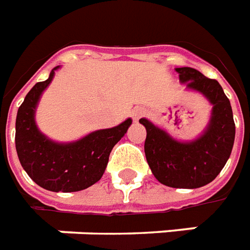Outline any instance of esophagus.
Listing matches in <instances>:
<instances>
[{
    "mask_svg": "<svg viewBox=\"0 0 250 250\" xmlns=\"http://www.w3.org/2000/svg\"><path fill=\"white\" fill-rule=\"evenodd\" d=\"M143 114H145V111L142 108H135L134 111H132V118L135 120L141 119L142 116H143Z\"/></svg>",
    "mask_w": 250,
    "mask_h": 250,
    "instance_id": "esophagus-1",
    "label": "esophagus"
}]
</instances>
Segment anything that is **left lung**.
<instances>
[{
	"label": "left lung",
	"mask_w": 250,
	"mask_h": 250,
	"mask_svg": "<svg viewBox=\"0 0 250 250\" xmlns=\"http://www.w3.org/2000/svg\"><path fill=\"white\" fill-rule=\"evenodd\" d=\"M175 71L188 89L198 91L213 104L211 119L204 135L184 143L174 141L147 119L139 123L146 127L145 152L154 177L170 188H197L210 184L224 168L233 148L236 125L230 102L220 83L190 66Z\"/></svg>",
	"instance_id": "obj_1"
}]
</instances>
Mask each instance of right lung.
Instances as JSON below:
<instances>
[{"label": "right lung", "instance_id": "obj_1", "mask_svg": "<svg viewBox=\"0 0 250 250\" xmlns=\"http://www.w3.org/2000/svg\"><path fill=\"white\" fill-rule=\"evenodd\" d=\"M56 66L55 69H57ZM35 84L20 105L16 119V150L20 163L30 178L51 191H80L102 178L109 152L123 138L132 120L114 128L99 130L73 143H55L37 130L35 111L41 93L53 79Z\"/></svg>", "mask_w": 250, "mask_h": 250}]
</instances>
